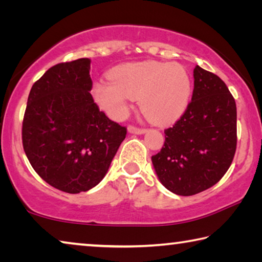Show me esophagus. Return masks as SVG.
I'll list each match as a JSON object with an SVG mask.
<instances>
[{"mask_svg":"<svg viewBox=\"0 0 262 262\" xmlns=\"http://www.w3.org/2000/svg\"><path fill=\"white\" fill-rule=\"evenodd\" d=\"M128 132L132 133V134H144L145 130L144 128H139V127H135V126H129L128 127Z\"/></svg>","mask_w":262,"mask_h":262,"instance_id":"obj_1","label":"esophagus"}]
</instances>
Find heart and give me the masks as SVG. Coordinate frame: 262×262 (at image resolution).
<instances>
[{
	"label": "heart",
	"instance_id": "1",
	"mask_svg": "<svg viewBox=\"0 0 262 262\" xmlns=\"http://www.w3.org/2000/svg\"><path fill=\"white\" fill-rule=\"evenodd\" d=\"M110 79L95 84L94 96L114 119L126 114L130 99H139L148 120L159 125L172 122L187 108L192 92L187 72L177 62H129L115 67Z\"/></svg>",
	"mask_w": 262,
	"mask_h": 262
}]
</instances>
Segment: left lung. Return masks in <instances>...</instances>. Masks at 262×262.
I'll return each mask as SVG.
<instances>
[{
  "label": "left lung",
  "instance_id": "1",
  "mask_svg": "<svg viewBox=\"0 0 262 262\" xmlns=\"http://www.w3.org/2000/svg\"><path fill=\"white\" fill-rule=\"evenodd\" d=\"M192 101L151 161L158 179L183 196L203 192L229 170L237 147V107L225 83L201 67L194 68Z\"/></svg>",
  "mask_w": 262,
  "mask_h": 262
}]
</instances>
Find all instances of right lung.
<instances>
[{
    "label": "right lung",
    "instance_id": "add662e5",
    "mask_svg": "<svg viewBox=\"0 0 262 262\" xmlns=\"http://www.w3.org/2000/svg\"><path fill=\"white\" fill-rule=\"evenodd\" d=\"M90 59L53 66L31 89L21 140L40 178L77 194L98 185L127 128L99 111L90 94Z\"/></svg>",
    "mask_w": 262,
    "mask_h": 262
}]
</instances>
